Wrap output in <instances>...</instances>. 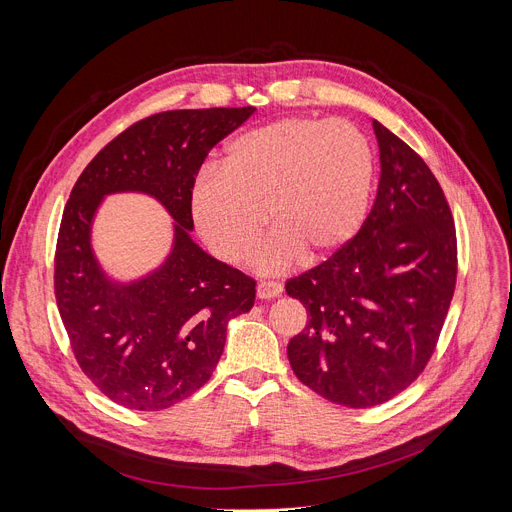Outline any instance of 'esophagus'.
Masks as SVG:
<instances>
[{
	"label": "esophagus",
	"instance_id": "34e87169",
	"mask_svg": "<svg viewBox=\"0 0 512 512\" xmlns=\"http://www.w3.org/2000/svg\"><path fill=\"white\" fill-rule=\"evenodd\" d=\"M282 290H284V286L280 282L263 280L257 284V297L259 299H274V297H280Z\"/></svg>",
	"mask_w": 512,
	"mask_h": 512
}]
</instances>
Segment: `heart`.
Wrapping results in <instances>:
<instances>
[{
	"mask_svg": "<svg viewBox=\"0 0 512 512\" xmlns=\"http://www.w3.org/2000/svg\"><path fill=\"white\" fill-rule=\"evenodd\" d=\"M220 166L193 180V222L228 263L245 261L270 222L276 230L255 255L261 272L344 249L367 220L378 180L369 137L340 118L290 116L251 128L226 145Z\"/></svg>",
	"mask_w": 512,
	"mask_h": 512,
	"instance_id": "1",
	"label": "heart"
}]
</instances>
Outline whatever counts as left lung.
Returning a JSON list of instances; mask_svg holds the SVG:
<instances>
[{
	"label": "left lung",
	"instance_id": "left-lung-1",
	"mask_svg": "<svg viewBox=\"0 0 512 512\" xmlns=\"http://www.w3.org/2000/svg\"><path fill=\"white\" fill-rule=\"evenodd\" d=\"M378 197L361 232L286 282L309 324L288 342L294 375L348 409L382 405L432 357L456 284V232L425 161L373 120Z\"/></svg>",
	"mask_w": 512,
	"mask_h": 512
}]
</instances>
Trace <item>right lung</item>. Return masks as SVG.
Segmentation results:
<instances>
[{
  "label": "right lung",
  "instance_id": "obj_1",
  "mask_svg": "<svg viewBox=\"0 0 512 512\" xmlns=\"http://www.w3.org/2000/svg\"><path fill=\"white\" fill-rule=\"evenodd\" d=\"M255 107H209L149 116L107 143L78 176L56 249V301L74 357L118 405L161 411L197 392L218 365L228 321L251 311L255 282L191 238L188 205L207 153ZM141 192L175 220L169 257L122 283L92 251V222L105 196Z\"/></svg>",
  "mask_w": 512,
  "mask_h": 512
}]
</instances>
